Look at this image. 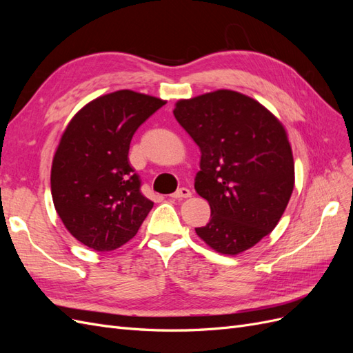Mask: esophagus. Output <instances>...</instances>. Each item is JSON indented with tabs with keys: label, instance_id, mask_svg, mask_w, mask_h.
I'll return each mask as SVG.
<instances>
[{
	"label": "esophagus",
	"instance_id": "esophagus-1",
	"mask_svg": "<svg viewBox=\"0 0 353 353\" xmlns=\"http://www.w3.org/2000/svg\"><path fill=\"white\" fill-rule=\"evenodd\" d=\"M170 197L172 199H176V200H183V199H187V197H191V191L188 188H179L176 190L174 194H170Z\"/></svg>",
	"mask_w": 353,
	"mask_h": 353
}]
</instances>
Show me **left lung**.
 Instances as JSON below:
<instances>
[{"label":"left lung","mask_w":353,"mask_h":353,"mask_svg":"<svg viewBox=\"0 0 353 353\" xmlns=\"http://www.w3.org/2000/svg\"><path fill=\"white\" fill-rule=\"evenodd\" d=\"M174 116L200 148L194 188L210 206L196 228L222 254L248 250L276 227L292 197L294 162L284 125L259 101L231 90L175 103Z\"/></svg>","instance_id":"8db88e82"}]
</instances>
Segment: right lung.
I'll list each match as a JSON object with an SVG mask.
<instances>
[{"label":"right lung","instance_id":"right-lung-1","mask_svg":"<svg viewBox=\"0 0 353 353\" xmlns=\"http://www.w3.org/2000/svg\"><path fill=\"white\" fill-rule=\"evenodd\" d=\"M165 100L119 90L85 104L61 134L51 165V196L72 236L97 252L130 241L153 201L128 159L132 135Z\"/></svg>","mask_w":353,"mask_h":353}]
</instances>
